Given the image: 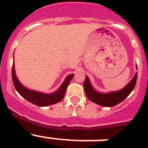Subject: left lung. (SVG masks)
Wrapping results in <instances>:
<instances>
[{"label": "left lung", "mask_w": 148, "mask_h": 148, "mask_svg": "<svg viewBox=\"0 0 148 148\" xmlns=\"http://www.w3.org/2000/svg\"><path fill=\"white\" fill-rule=\"evenodd\" d=\"M137 77H138V73H136L132 81L125 88L119 91L109 93V94H101L95 91L92 86L90 85L88 77L86 76L85 81L84 82V88L88 98L92 102L103 107H114L122 102L131 94L135 87Z\"/></svg>", "instance_id": "left-lung-1"}]
</instances>
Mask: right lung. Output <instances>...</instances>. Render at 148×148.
I'll return each mask as SVG.
<instances>
[{
  "mask_svg": "<svg viewBox=\"0 0 148 148\" xmlns=\"http://www.w3.org/2000/svg\"><path fill=\"white\" fill-rule=\"evenodd\" d=\"M73 77H74V74L68 75L65 79L64 82L62 84V85L60 86V88L56 92H54L53 94H51V95H45L43 93L28 90L26 88H24L17 80L16 74H15L14 65V64L12 65L13 83H14V88H16L17 92L19 93L24 98L26 99L27 101H28L29 102H31L35 105L39 106V107L49 106L60 102L64 96L67 86L73 78Z\"/></svg>",
  "mask_w": 148,
  "mask_h": 148,
  "instance_id": "1",
  "label": "right lung"
}]
</instances>
